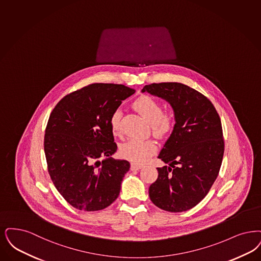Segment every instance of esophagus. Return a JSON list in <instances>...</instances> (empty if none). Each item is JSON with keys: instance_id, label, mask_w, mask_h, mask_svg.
<instances>
[{"instance_id": "34e87169", "label": "esophagus", "mask_w": 261, "mask_h": 261, "mask_svg": "<svg viewBox=\"0 0 261 261\" xmlns=\"http://www.w3.org/2000/svg\"><path fill=\"white\" fill-rule=\"evenodd\" d=\"M143 168V165L141 164H137V163H131V170L134 171V170H140Z\"/></svg>"}]
</instances>
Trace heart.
Masks as SVG:
<instances>
[{"instance_id":"1","label":"heart","mask_w":261,"mask_h":261,"mask_svg":"<svg viewBox=\"0 0 261 261\" xmlns=\"http://www.w3.org/2000/svg\"><path fill=\"white\" fill-rule=\"evenodd\" d=\"M136 111L151 124L152 132L156 136L166 135L174 124L172 115L162 114V106L150 96L139 97L133 103ZM121 111L115 110L111 116L110 125L113 135H119ZM157 146L152 140L130 139L119 147V154L134 163H144L156 151Z\"/></svg>"}]
</instances>
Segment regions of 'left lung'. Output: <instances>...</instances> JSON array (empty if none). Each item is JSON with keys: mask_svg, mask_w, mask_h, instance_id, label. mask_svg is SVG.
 Returning a JSON list of instances; mask_svg holds the SVG:
<instances>
[{"mask_svg": "<svg viewBox=\"0 0 261 261\" xmlns=\"http://www.w3.org/2000/svg\"><path fill=\"white\" fill-rule=\"evenodd\" d=\"M142 92L167 101L176 122L158 155L169 166L157 168L149 198L164 211H188L205 198L219 175L224 152L219 114L206 96L186 84H148Z\"/></svg>", "mask_w": 261, "mask_h": 261, "instance_id": "8db88e82", "label": "left lung"}]
</instances>
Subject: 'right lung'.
Listing matches in <instances>:
<instances>
[{
  "label": "right lung",
  "mask_w": 261,
  "mask_h": 261,
  "mask_svg": "<svg viewBox=\"0 0 261 261\" xmlns=\"http://www.w3.org/2000/svg\"><path fill=\"white\" fill-rule=\"evenodd\" d=\"M135 90L122 84H93L65 96L53 109L44 135L49 176L73 208H107L120 192L130 169L115 159L111 116Z\"/></svg>",
  "instance_id": "1"
}]
</instances>
